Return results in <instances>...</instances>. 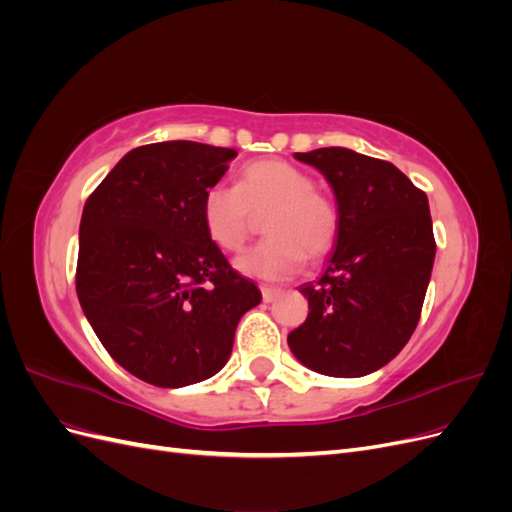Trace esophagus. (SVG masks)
I'll return each mask as SVG.
<instances>
[{
  "instance_id": "1",
  "label": "esophagus",
  "mask_w": 512,
  "mask_h": 512,
  "mask_svg": "<svg viewBox=\"0 0 512 512\" xmlns=\"http://www.w3.org/2000/svg\"><path fill=\"white\" fill-rule=\"evenodd\" d=\"M260 292H262V301L265 303H271L275 301L277 297L282 294V288H275V286H260Z\"/></svg>"
}]
</instances>
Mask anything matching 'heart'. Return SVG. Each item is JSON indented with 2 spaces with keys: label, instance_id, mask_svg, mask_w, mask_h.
I'll return each mask as SVG.
<instances>
[{
  "label": "heart",
  "instance_id": "b5f03b06",
  "mask_svg": "<svg viewBox=\"0 0 512 512\" xmlns=\"http://www.w3.org/2000/svg\"><path fill=\"white\" fill-rule=\"evenodd\" d=\"M267 239L237 258V269L258 280H286L299 273L305 258L327 256L339 237V211L314 188L303 168L267 158L245 164L237 185L215 183L205 192L200 218L209 239L237 252L252 235L260 215Z\"/></svg>",
  "mask_w": 512,
  "mask_h": 512
}]
</instances>
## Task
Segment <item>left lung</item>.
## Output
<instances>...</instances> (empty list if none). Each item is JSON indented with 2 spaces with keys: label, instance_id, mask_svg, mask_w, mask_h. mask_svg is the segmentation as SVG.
Wrapping results in <instances>:
<instances>
[{
  "label": "left lung",
  "instance_id": "obj_1",
  "mask_svg": "<svg viewBox=\"0 0 512 512\" xmlns=\"http://www.w3.org/2000/svg\"><path fill=\"white\" fill-rule=\"evenodd\" d=\"M294 158L333 188L339 237L320 280L301 286L309 314L288 346L318 374L361 378L395 359L421 318L436 258L427 194L391 162L346 147Z\"/></svg>",
  "mask_w": 512,
  "mask_h": 512
}]
</instances>
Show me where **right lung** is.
Instances as JSON below:
<instances>
[{"label":"right lung","instance_id":"right-lung-1","mask_svg":"<svg viewBox=\"0 0 512 512\" xmlns=\"http://www.w3.org/2000/svg\"><path fill=\"white\" fill-rule=\"evenodd\" d=\"M235 158L194 141L136 147L85 203L76 294L106 352L153 386L218 374L241 316L262 299L200 218L205 192Z\"/></svg>","mask_w":512,"mask_h":512}]
</instances>
